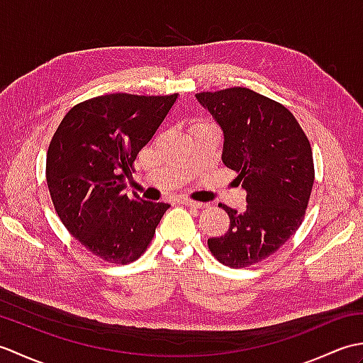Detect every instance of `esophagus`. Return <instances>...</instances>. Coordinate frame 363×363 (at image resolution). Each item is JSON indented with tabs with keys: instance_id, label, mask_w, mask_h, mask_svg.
<instances>
[{
	"instance_id": "esophagus-1",
	"label": "esophagus",
	"mask_w": 363,
	"mask_h": 363,
	"mask_svg": "<svg viewBox=\"0 0 363 363\" xmlns=\"http://www.w3.org/2000/svg\"><path fill=\"white\" fill-rule=\"evenodd\" d=\"M181 204L187 206V207H194V209H201V207L204 206L203 203L194 201V199H189V198H184V199H181Z\"/></svg>"
}]
</instances>
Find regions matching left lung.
Returning a JSON list of instances; mask_svg holds the SVG:
<instances>
[{
    "label": "left lung",
    "instance_id": "obj_1",
    "mask_svg": "<svg viewBox=\"0 0 363 363\" xmlns=\"http://www.w3.org/2000/svg\"><path fill=\"white\" fill-rule=\"evenodd\" d=\"M221 128V160L246 191L243 213L229 215L225 235L207 240L223 265L243 268L272 256L296 233L313 186V157L304 130L282 104L245 87L195 95Z\"/></svg>",
    "mask_w": 363,
    "mask_h": 363
}]
</instances>
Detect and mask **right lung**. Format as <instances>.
<instances>
[{
  "label": "right lung",
  "instance_id": "obj_1",
  "mask_svg": "<svg viewBox=\"0 0 363 363\" xmlns=\"http://www.w3.org/2000/svg\"><path fill=\"white\" fill-rule=\"evenodd\" d=\"M177 94H111L74 106L60 121L46 154L54 209L73 237L111 264L142 256L167 203L126 194L125 176L172 111Z\"/></svg>",
  "mask_w": 363,
  "mask_h": 363
}]
</instances>
